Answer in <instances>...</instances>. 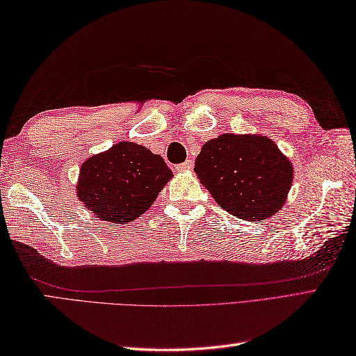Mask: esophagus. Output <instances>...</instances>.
Here are the masks:
<instances>
[{
    "instance_id": "esophagus-1",
    "label": "esophagus",
    "mask_w": 356,
    "mask_h": 356,
    "mask_svg": "<svg viewBox=\"0 0 356 356\" xmlns=\"http://www.w3.org/2000/svg\"><path fill=\"white\" fill-rule=\"evenodd\" d=\"M193 166H194V163L191 161H185L184 163L176 165V170L177 171H190V170H193Z\"/></svg>"
}]
</instances>
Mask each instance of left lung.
Wrapping results in <instances>:
<instances>
[{
  "label": "left lung",
  "mask_w": 356,
  "mask_h": 356,
  "mask_svg": "<svg viewBox=\"0 0 356 356\" xmlns=\"http://www.w3.org/2000/svg\"><path fill=\"white\" fill-rule=\"evenodd\" d=\"M200 184L225 211L245 220L270 217L286 202L293 170L264 136L222 134L195 159Z\"/></svg>",
  "instance_id": "left-lung-1"
}]
</instances>
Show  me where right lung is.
I'll list each match as a JSON object with an SVG mask.
<instances>
[{"mask_svg": "<svg viewBox=\"0 0 356 356\" xmlns=\"http://www.w3.org/2000/svg\"><path fill=\"white\" fill-rule=\"evenodd\" d=\"M171 177L161 156L119 142L82 163L76 193L99 220L122 225L145 213Z\"/></svg>", "mask_w": 356, "mask_h": 356, "instance_id": "add662e5", "label": "right lung"}]
</instances>
